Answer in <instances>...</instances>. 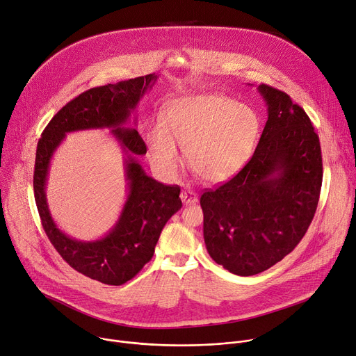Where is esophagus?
<instances>
[{
  "label": "esophagus",
  "mask_w": 356,
  "mask_h": 356,
  "mask_svg": "<svg viewBox=\"0 0 356 356\" xmlns=\"http://www.w3.org/2000/svg\"><path fill=\"white\" fill-rule=\"evenodd\" d=\"M181 200L185 205H192L195 202H198V195H196L192 189L185 188L181 191Z\"/></svg>",
  "instance_id": "1"
}]
</instances>
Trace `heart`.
I'll use <instances>...</instances> for the list:
<instances>
[{
  "label": "heart",
  "mask_w": 356,
  "mask_h": 356,
  "mask_svg": "<svg viewBox=\"0 0 356 356\" xmlns=\"http://www.w3.org/2000/svg\"><path fill=\"white\" fill-rule=\"evenodd\" d=\"M260 134L257 113L222 95H191L171 100L163 111V127L147 133L149 161L167 178L181 165L178 145L188 167L205 182H222L249 161Z\"/></svg>",
  "instance_id": "heart-1"
}]
</instances>
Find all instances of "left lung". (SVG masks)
<instances>
[{
  "mask_svg": "<svg viewBox=\"0 0 356 356\" xmlns=\"http://www.w3.org/2000/svg\"><path fill=\"white\" fill-rule=\"evenodd\" d=\"M257 89L268 117L253 156L201 196L208 253L245 277L294 250L317 211L323 184L320 138L307 113L279 89Z\"/></svg>",
  "mask_w": 356,
  "mask_h": 356,
  "instance_id": "left-lung-1",
  "label": "left lung"
}]
</instances>
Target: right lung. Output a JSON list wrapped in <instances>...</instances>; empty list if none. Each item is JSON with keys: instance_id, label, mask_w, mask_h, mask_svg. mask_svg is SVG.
I'll list each match as a JSON object with an SVG mask.
<instances>
[{"instance_id": "add662e5", "label": "right lung", "mask_w": 356, "mask_h": 356, "mask_svg": "<svg viewBox=\"0 0 356 356\" xmlns=\"http://www.w3.org/2000/svg\"><path fill=\"white\" fill-rule=\"evenodd\" d=\"M155 81L156 76L151 73L83 92L52 117L36 147L33 193L48 239L72 268L108 286L127 283L151 260L163 227L182 207L178 185L155 181L137 163L136 155L147 152L138 131L122 127ZM89 128L113 129L128 155L129 196L116 226L104 238L81 243L69 238L54 225L46 202L44 185L51 155L65 133Z\"/></svg>"}]
</instances>
